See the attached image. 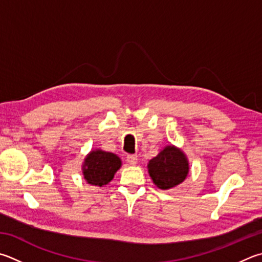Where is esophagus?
I'll return each instance as SVG.
<instances>
[{
	"label": "esophagus",
	"instance_id": "1",
	"mask_svg": "<svg viewBox=\"0 0 262 262\" xmlns=\"http://www.w3.org/2000/svg\"><path fill=\"white\" fill-rule=\"evenodd\" d=\"M127 163L129 165H136L137 164V156L134 155H130V156H127Z\"/></svg>",
	"mask_w": 262,
	"mask_h": 262
}]
</instances>
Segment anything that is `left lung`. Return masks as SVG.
<instances>
[{
  "mask_svg": "<svg viewBox=\"0 0 262 262\" xmlns=\"http://www.w3.org/2000/svg\"><path fill=\"white\" fill-rule=\"evenodd\" d=\"M189 160L182 149L173 144L166 145L147 163V172L157 188L172 189L181 184L189 174Z\"/></svg>",
  "mask_w": 262,
  "mask_h": 262,
  "instance_id": "obj_1",
  "label": "left lung"
}]
</instances>
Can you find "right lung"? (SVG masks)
Masks as SVG:
<instances>
[{
	"label": "right lung",
	"instance_id": "obj_1",
	"mask_svg": "<svg viewBox=\"0 0 262 262\" xmlns=\"http://www.w3.org/2000/svg\"><path fill=\"white\" fill-rule=\"evenodd\" d=\"M121 165V159L113 152L94 149L84 157L82 175L88 184L103 187L111 182Z\"/></svg>",
	"mask_w": 262,
	"mask_h": 262
}]
</instances>
